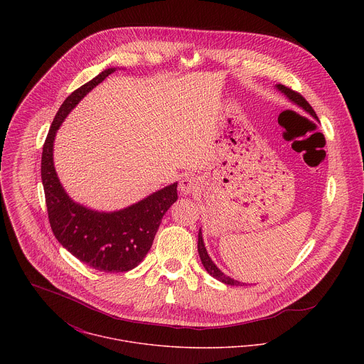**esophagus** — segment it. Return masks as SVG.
I'll use <instances>...</instances> for the list:
<instances>
[{
    "label": "esophagus",
    "mask_w": 364,
    "mask_h": 364,
    "mask_svg": "<svg viewBox=\"0 0 364 364\" xmlns=\"http://www.w3.org/2000/svg\"><path fill=\"white\" fill-rule=\"evenodd\" d=\"M199 188H200V183H199L198 178L193 176V175H188V176L182 178V181L179 182V191L183 195L195 193L196 191H199Z\"/></svg>",
    "instance_id": "1"
}]
</instances>
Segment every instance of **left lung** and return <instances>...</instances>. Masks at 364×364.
<instances>
[{"label":"left lung","mask_w":364,"mask_h":364,"mask_svg":"<svg viewBox=\"0 0 364 364\" xmlns=\"http://www.w3.org/2000/svg\"><path fill=\"white\" fill-rule=\"evenodd\" d=\"M276 87H277V90L282 91L291 102H294V104L299 105L300 107H303L306 112H309V113L311 114L314 119H318V117H316V113H315L314 109H312L311 105L306 101V98H304L303 95H300L297 91H293L291 88L284 87V85H282V84H279V85H276ZM198 251H199L200 260H202L205 269L208 270V273H210L213 277H215L217 280H220V282H223V283H225V284H230V286H242V284H244V283H241V282H238V280H234V279H231L230 276L224 274V273L215 266V263L211 260V258L208 257L206 247H205V242H203V237H202V230H199Z\"/></svg>","instance_id":"8db88e82"}]
</instances>
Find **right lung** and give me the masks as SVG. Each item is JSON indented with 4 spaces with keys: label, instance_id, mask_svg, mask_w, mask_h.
<instances>
[{
    "label": "right lung",
    "instance_id": "obj_1",
    "mask_svg": "<svg viewBox=\"0 0 364 364\" xmlns=\"http://www.w3.org/2000/svg\"><path fill=\"white\" fill-rule=\"evenodd\" d=\"M114 70L106 68L75 90L60 106L43 144L41 168L54 237L77 259L107 273L129 272L144 259L153 245L162 215L178 199L175 182L123 210L94 211L73 202L57 178L53 143L58 127L71 109Z\"/></svg>",
    "mask_w": 364,
    "mask_h": 364
}]
</instances>
